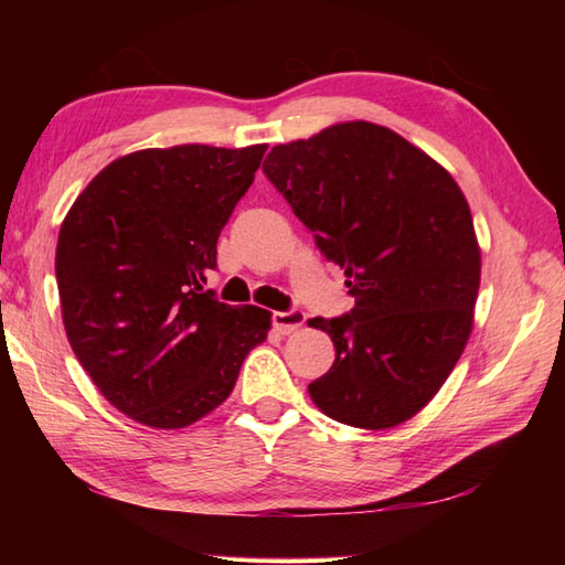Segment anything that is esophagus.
Masks as SVG:
<instances>
[{
  "label": "esophagus",
  "mask_w": 565,
  "mask_h": 565,
  "mask_svg": "<svg viewBox=\"0 0 565 565\" xmlns=\"http://www.w3.org/2000/svg\"><path fill=\"white\" fill-rule=\"evenodd\" d=\"M303 321H306V317H303V311H299V309L274 311L271 313V323H274V329L279 331V333H291L296 329H301Z\"/></svg>",
  "instance_id": "1"
}]
</instances>
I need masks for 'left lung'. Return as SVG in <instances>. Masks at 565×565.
<instances>
[{"instance_id":"1","label":"left lung","mask_w":565,"mask_h":565,"mask_svg":"<svg viewBox=\"0 0 565 565\" xmlns=\"http://www.w3.org/2000/svg\"><path fill=\"white\" fill-rule=\"evenodd\" d=\"M264 174L356 299L343 317L309 321L337 349L311 401L347 426L404 424L444 386L473 329L481 248L463 191L371 121L274 147Z\"/></svg>"}]
</instances>
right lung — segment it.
Returning a JSON list of instances; mask_svg holds the SVG:
<instances>
[{
    "instance_id": "obj_1",
    "label": "right lung",
    "mask_w": 565,
    "mask_h": 565,
    "mask_svg": "<svg viewBox=\"0 0 565 565\" xmlns=\"http://www.w3.org/2000/svg\"><path fill=\"white\" fill-rule=\"evenodd\" d=\"M266 145L145 149L104 167L56 242L72 351L102 396L151 428H184L224 404L271 313L204 291L216 242Z\"/></svg>"
}]
</instances>
